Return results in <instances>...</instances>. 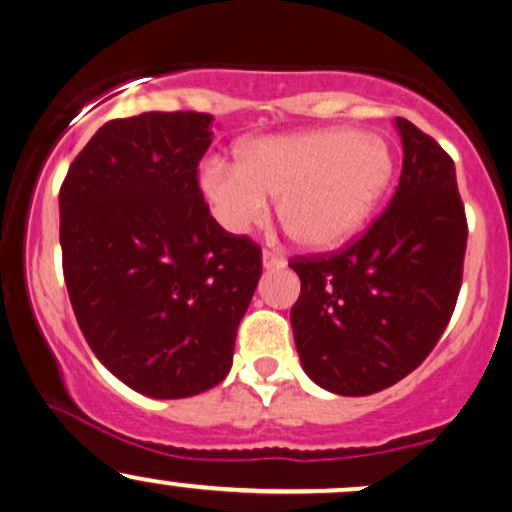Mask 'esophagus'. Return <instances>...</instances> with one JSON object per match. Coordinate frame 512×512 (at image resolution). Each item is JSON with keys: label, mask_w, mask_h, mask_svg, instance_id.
<instances>
[{"label": "esophagus", "mask_w": 512, "mask_h": 512, "mask_svg": "<svg viewBox=\"0 0 512 512\" xmlns=\"http://www.w3.org/2000/svg\"><path fill=\"white\" fill-rule=\"evenodd\" d=\"M263 268L266 270H275V268H285V258L275 251H263Z\"/></svg>", "instance_id": "34e87169"}]
</instances>
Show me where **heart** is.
<instances>
[{"label":"heart","mask_w":512,"mask_h":512,"mask_svg":"<svg viewBox=\"0 0 512 512\" xmlns=\"http://www.w3.org/2000/svg\"><path fill=\"white\" fill-rule=\"evenodd\" d=\"M391 178L394 154L384 137L320 128L239 144L237 163L206 161L199 185L227 232L261 223L268 197H277L287 235L304 249L325 251L361 230Z\"/></svg>","instance_id":"1"}]
</instances>
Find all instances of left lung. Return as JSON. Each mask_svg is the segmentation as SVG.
<instances>
[{"mask_svg": "<svg viewBox=\"0 0 512 512\" xmlns=\"http://www.w3.org/2000/svg\"><path fill=\"white\" fill-rule=\"evenodd\" d=\"M399 187L368 232L337 254L289 263L301 294L294 344L315 384L368 396L430 356L463 280L468 220L451 156L406 118Z\"/></svg>", "mask_w": 512, "mask_h": 512, "instance_id": "obj_1", "label": "left lung"}]
</instances>
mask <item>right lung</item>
Here are the masks:
<instances>
[{
    "mask_svg": "<svg viewBox=\"0 0 512 512\" xmlns=\"http://www.w3.org/2000/svg\"><path fill=\"white\" fill-rule=\"evenodd\" d=\"M213 116L149 111L104 123L59 192L68 296L94 356L151 399L225 380L261 246L208 211L197 166Z\"/></svg>",
    "mask_w": 512,
    "mask_h": 512,
    "instance_id": "add662e5",
    "label": "right lung"
}]
</instances>
